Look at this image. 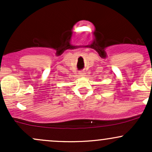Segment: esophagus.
<instances>
[{"mask_svg":"<svg viewBox=\"0 0 152 152\" xmlns=\"http://www.w3.org/2000/svg\"><path fill=\"white\" fill-rule=\"evenodd\" d=\"M78 74H79V76H84L85 73L83 72V71H78Z\"/></svg>","mask_w":152,"mask_h":152,"instance_id":"1","label":"esophagus"}]
</instances>
